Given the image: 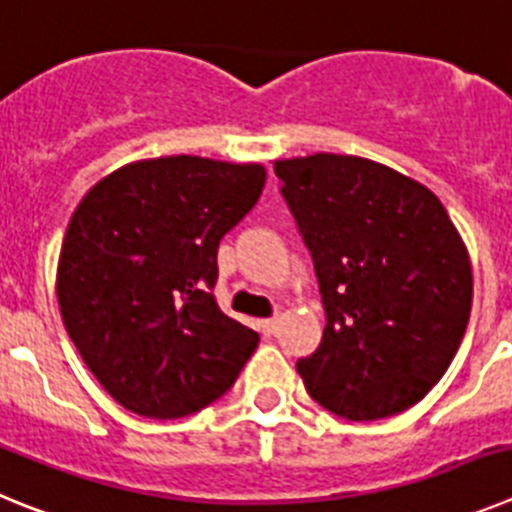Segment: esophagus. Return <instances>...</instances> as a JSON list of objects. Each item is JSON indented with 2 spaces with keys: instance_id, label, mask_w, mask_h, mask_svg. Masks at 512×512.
I'll return each mask as SVG.
<instances>
[{
  "instance_id": "34e87169",
  "label": "esophagus",
  "mask_w": 512,
  "mask_h": 512,
  "mask_svg": "<svg viewBox=\"0 0 512 512\" xmlns=\"http://www.w3.org/2000/svg\"><path fill=\"white\" fill-rule=\"evenodd\" d=\"M259 328H261V333H264V336H274V333H277V328H279V318L261 320Z\"/></svg>"
}]
</instances>
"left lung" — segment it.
<instances>
[{
	"label": "left lung",
	"instance_id": "8db88e82",
	"mask_svg": "<svg viewBox=\"0 0 512 512\" xmlns=\"http://www.w3.org/2000/svg\"><path fill=\"white\" fill-rule=\"evenodd\" d=\"M325 307L318 351L297 361L312 400L346 420L413 408L459 351L472 264L436 194L341 153L274 161Z\"/></svg>",
	"mask_w": 512,
	"mask_h": 512
}]
</instances>
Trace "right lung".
Returning a JSON list of instances; mask_svg holds the SVG:
<instances>
[{"instance_id": "add662e5", "label": "right lung", "mask_w": 512, "mask_h": 512, "mask_svg": "<svg viewBox=\"0 0 512 512\" xmlns=\"http://www.w3.org/2000/svg\"><path fill=\"white\" fill-rule=\"evenodd\" d=\"M261 164L146 158L99 179L63 235L56 295L122 408L184 418L233 387L259 333L217 307V246L261 197Z\"/></svg>"}]
</instances>
